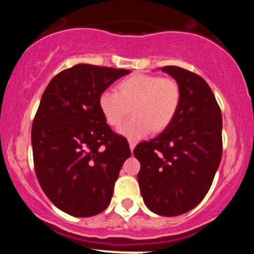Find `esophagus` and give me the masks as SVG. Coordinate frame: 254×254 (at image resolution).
<instances>
[{"instance_id": "obj_1", "label": "esophagus", "mask_w": 254, "mask_h": 254, "mask_svg": "<svg viewBox=\"0 0 254 254\" xmlns=\"http://www.w3.org/2000/svg\"><path fill=\"white\" fill-rule=\"evenodd\" d=\"M129 147H130L131 153H132L133 149H135V147H136V143H135V142H133V141H130V142H129Z\"/></svg>"}]
</instances>
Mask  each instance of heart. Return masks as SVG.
Masks as SVG:
<instances>
[{"mask_svg": "<svg viewBox=\"0 0 254 254\" xmlns=\"http://www.w3.org/2000/svg\"><path fill=\"white\" fill-rule=\"evenodd\" d=\"M180 87L176 81L154 75L137 74L118 84V93L104 90L99 97V109L107 124L118 127L131 112L130 119L119 127L118 132L130 139H139L165 130L179 109Z\"/></svg>", "mask_w": 254, "mask_h": 254, "instance_id": "heart-1", "label": "heart"}]
</instances>
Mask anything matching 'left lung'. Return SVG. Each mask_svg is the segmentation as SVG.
Returning <instances> with one entry per match:
<instances>
[{
	"label": "left lung",
	"instance_id": "left-lung-1",
	"mask_svg": "<svg viewBox=\"0 0 254 254\" xmlns=\"http://www.w3.org/2000/svg\"><path fill=\"white\" fill-rule=\"evenodd\" d=\"M161 70L180 87L179 109L155 138L137 144V180L154 214L178 216L202 202L222 157V116L205 80L179 66Z\"/></svg>",
	"mask_w": 254,
	"mask_h": 254
}]
</instances>
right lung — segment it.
Masks as SVG:
<instances>
[{
	"mask_svg": "<svg viewBox=\"0 0 254 254\" xmlns=\"http://www.w3.org/2000/svg\"><path fill=\"white\" fill-rule=\"evenodd\" d=\"M125 69L76 64L56 75L32 125L34 170L43 191L58 209L90 217L109 206L129 143L113 132L99 97Z\"/></svg>",
	"mask_w": 254,
	"mask_h": 254,
	"instance_id": "1",
	"label": "right lung"
}]
</instances>
